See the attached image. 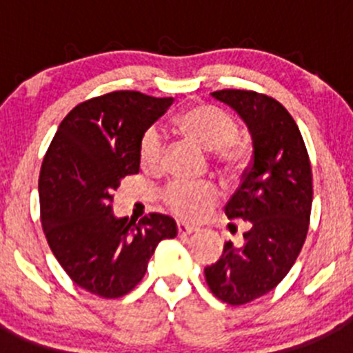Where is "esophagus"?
Wrapping results in <instances>:
<instances>
[{
    "mask_svg": "<svg viewBox=\"0 0 353 353\" xmlns=\"http://www.w3.org/2000/svg\"><path fill=\"white\" fill-rule=\"evenodd\" d=\"M196 230L198 227L190 225V223H184V222L177 223V232H179V236H188V234H193L196 232Z\"/></svg>",
    "mask_w": 353,
    "mask_h": 353,
    "instance_id": "1",
    "label": "esophagus"
}]
</instances>
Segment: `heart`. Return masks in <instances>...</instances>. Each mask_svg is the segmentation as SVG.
<instances>
[{"label": "heart", "mask_w": 353, "mask_h": 353, "mask_svg": "<svg viewBox=\"0 0 353 353\" xmlns=\"http://www.w3.org/2000/svg\"><path fill=\"white\" fill-rule=\"evenodd\" d=\"M176 130L203 150L215 152V160L223 169H236L245 159V147L239 141V126L225 110L201 104L184 110L174 121ZM162 138L155 130L145 133L140 145V162L147 170H159L163 163ZM216 193L212 184L172 183L163 193V199L172 212L184 219H196L215 203Z\"/></svg>", "instance_id": "1"}]
</instances>
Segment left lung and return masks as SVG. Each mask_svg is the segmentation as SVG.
<instances>
[{
	"label": "left lung",
	"instance_id": "1",
	"mask_svg": "<svg viewBox=\"0 0 353 353\" xmlns=\"http://www.w3.org/2000/svg\"><path fill=\"white\" fill-rule=\"evenodd\" d=\"M213 99L239 114L252 140V162L225 205L230 220L249 222L243 245L225 243L205 268L210 290L230 305L273 290L290 272L305 236L312 174L297 124L280 102L249 90H219Z\"/></svg>",
	"mask_w": 353,
	"mask_h": 353
}]
</instances>
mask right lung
Masks as SVG:
<instances>
[{"label":"right lung","instance_id":"add662e5","mask_svg":"<svg viewBox=\"0 0 353 353\" xmlns=\"http://www.w3.org/2000/svg\"><path fill=\"white\" fill-rule=\"evenodd\" d=\"M174 102L119 90L78 104L59 124L39 176L41 220L52 254L78 287L105 299L133 290L174 219H117L112 193L140 170L143 134Z\"/></svg>","mask_w":353,"mask_h":353}]
</instances>
